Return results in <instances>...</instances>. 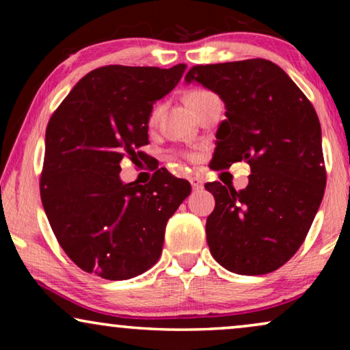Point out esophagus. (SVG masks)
<instances>
[{
  "instance_id": "34e87169",
  "label": "esophagus",
  "mask_w": 350,
  "mask_h": 350,
  "mask_svg": "<svg viewBox=\"0 0 350 350\" xmlns=\"http://www.w3.org/2000/svg\"><path fill=\"white\" fill-rule=\"evenodd\" d=\"M189 181H191V186H193V189H202L204 188V181L200 180V178H198V176H191L189 178Z\"/></svg>"
}]
</instances>
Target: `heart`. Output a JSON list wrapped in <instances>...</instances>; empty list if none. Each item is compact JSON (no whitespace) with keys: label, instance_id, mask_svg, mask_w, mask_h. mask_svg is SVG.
<instances>
[{"label":"heart","instance_id":"b5f03b06","mask_svg":"<svg viewBox=\"0 0 350 350\" xmlns=\"http://www.w3.org/2000/svg\"><path fill=\"white\" fill-rule=\"evenodd\" d=\"M210 94H213V92H210V90H207V89H194V90H191L188 95H186V102H188V105L191 107L196 100L207 97V95H210ZM159 113H161V105H154L151 109L150 116H148V122H150L151 126L152 124H156L157 119H159Z\"/></svg>","mask_w":350,"mask_h":350}]
</instances>
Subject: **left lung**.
Segmentation results:
<instances>
[{"label":"left lung","mask_w":350,"mask_h":350,"mask_svg":"<svg viewBox=\"0 0 350 350\" xmlns=\"http://www.w3.org/2000/svg\"><path fill=\"white\" fill-rule=\"evenodd\" d=\"M198 81L226 105L213 170L250 165L245 189L207 183L215 210L205 224L210 253L228 271L261 275L303 245L327 185L317 113L280 66L265 59L196 65Z\"/></svg>","instance_id":"8db88e82"}]
</instances>
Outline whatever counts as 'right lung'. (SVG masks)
<instances>
[{
	"label": "right lung",
	"mask_w": 350,
	"mask_h": 350,
	"mask_svg": "<svg viewBox=\"0 0 350 350\" xmlns=\"http://www.w3.org/2000/svg\"><path fill=\"white\" fill-rule=\"evenodd\" d=\"M186 65H108L90 71L46 129L41 202L60 247L81 269L127 280L159 260L165 224L191 193L159 169L148 185H124V157L145 152L152 103L178 84Z\"/></svg>",
	"instance_id": "add662e5"
}]
</instances>
